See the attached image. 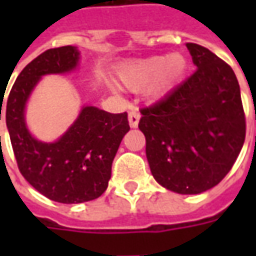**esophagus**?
Here are the masks:
<instances>
[{"instance_id": "obj_1", "label": "esophagus", "mask_w": 256, "mask_h": 256, "mask_svg": "<svg viewBox=\"0 0 256 256\" xmlns=\"http://www.w3.org/2000/svg\"><path fill=\"white\" fill-rule=\"evenodd\" d=\"M140 111L137 108H134L132 111L128 112V124H130V128H137L140 122Z\"/></svg>"}]
</instances>
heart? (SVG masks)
I'll list each match as a JSON object with an SVG mask.
<instances>
[{"label": "heart", "mask_w": 256, "mask_h": 256, "mask_svg": "<svg viewBox=\"0 0 256 256\" xmlns=\"http://www.w3.org/2000/svg\"><path fill=\"white\" fill-rule=\"evenodd\" d=\"M188 67V58L182 53H172L168 56L158 54L123 64L118 71V78L132 92H140L150 86V94L160 97L184 78Z\"/></svg>", "instance_id": "1"}]
</instances>
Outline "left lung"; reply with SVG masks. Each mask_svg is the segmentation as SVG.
Listing matches in <instances>:
<instances>
[{"mask_svg": "<svg viewBox=\"0 0 256 256\" xmlns=\"http://www.w3.org/2000/svg\"><path fill=\"white\" fill-rule=\"evenodd\" d=\"M196 71L141 110L150 172L181 194L214 188L230 172L246 140L240 86L230 66L207 48L186 44Z\"/></svg>", "mask_w": 256, "mask_h": 256, "instance_id": "left-lung-1", "label": "left lung"}]
</instances>
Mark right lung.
<instances>
[{
  "label": "right lung",
  "mask_w": 256,
  "mask_h": 256,
  "mask_svg": "<svg viewBox=\"0 0 256 256\" xmlns=\"http://www.w3.org/2000/svg\"><path fill=\"white\" fill-rule=\"evenodd\" d=\"M78 63L79 50L71 45L41 53L19 74L5 111L22 176L44 196L64 204L90 202L106 192L114 158L130 130L126 112L110 114L84 106L58 141L42 142L31 136L24 118L31 92L44 75L71 72Z\"/></svg>",
  "instance_id": "right-lung-1"
}]
</instances>
